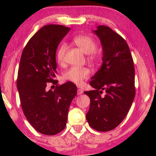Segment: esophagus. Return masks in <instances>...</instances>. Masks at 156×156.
I'll use <instances>...</instances> for the list:
<instances>
[{
	"mask_svg": "<svg viewBox=\"0 0 156 156\" xmlns=\"http://www.w3.org/2000/svg\"><path fill=\"white\" fill-rule=\"evenodd\" d=\"M82 93H83V91L82 90V89H77V95H82Z\"/></svg>",
	"mask_w": 156,
	"mask_h": 156,
	"instance_id": "1",
	"label": "esophagus"
}]
</instances>
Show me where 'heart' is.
<instances>
[{
    "label": "heart",
    "instance_id": "obj_1",
    "mask_svg": "<svg viewBox=\"0 0 156 156\" xmlns=\"http://www.w3.org/2000/svg\"><path fill=\"white\" fill-rule=\"evenodd\" d=\"M74 42L83 52L88 55L89 60L94 62L97 59V55L96 53L97 44L95 40L89 36L80 35L74 37ZM67 50L65 44H61L57 51V59L58 62L62 63L64 61L65 55ZM89 76V71L87 68L71 67L67 69L63 74V77L65 80L71 82L76 85H81L83 81L86 80Z\"/></svg>",
    "mask_w": 156,
    "mask_h": 156
}]
</instances>
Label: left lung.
I'll list each match as a JSON object with an SVG mask.
<instances>
[{"instance_id":"1","label":"left lung","mask_w":156,"mask_h":156,"mask_svg":"<svg viewBox=\"0 0 156 156\" xmlns=\"http://www.w3.org/2000/svg\"><path fill=\"white\" fill-rule=\"evenodd\" d=\"M93 32L101 42L103 57L101 68L89 82L94 90L84 91L90 98L86 118L92 129L106 132L118 126L131 108L136 93L135 69L129 45L121 35L105 25Z\"/></svg>"}]
</instances>
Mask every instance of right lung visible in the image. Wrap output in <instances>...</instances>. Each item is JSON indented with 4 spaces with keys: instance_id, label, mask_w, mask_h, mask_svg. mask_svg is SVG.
Returning <instances> with one entry per match:
<instances>
[{
    "instance_id": "add662e5",
    "label": "right lung",
    "mask_w": 156,
    "mask_h": 156,
    "mask_svg": "<svg viewBox=\"0 0 156 156\" xmlns=\"http://www.w3.org/2000/svg\"><path fill=\"white\" fill-rule=\"evenodd\" d=\"M69 30L60 25H44L30 39L21 55L17 80L21 106L32 126L44 135L64 130L69 106L76 95L74 83L57 85L54 80L57 47ZM50 82L56 85L54 91H46Z\"/></svg>"
}]
</instances>
